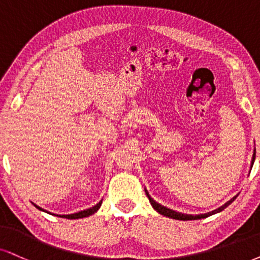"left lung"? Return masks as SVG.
Here are the masks:
<instances>
[{"mask_svg": "<svg viewBox=\"0 0 260 260\" xmlns=\"http://www.w3.org/2000/svg\"><path fill=\"white\" fill-rule=\"evenodd\" d=\"M254 158H255V151H254V153H253V159H252V166H253V163H254ZM146 192V196H147V198H149V200H150V203H151V205H152V208L156 210L157 212H159L160 215H163V216H166V217H169V218H174V219H180V221H192V219H200V218H206V217H209V216H211V215H213V213H217V212H221L222 210H224L226 206L228 205H231V204L234 202V200L236 199V197L238 196H235L234 198L233 199H231L229 200L228 203H225L224 205L223 206H221V208H218L217 210H215V211H212V212H209V213H204V215H185V213H180V212H176V211H173V210H170V209H168V208H166V206H163V205H160V204H158V203H156L154 202V200L151 198V197L149 196V193H147V190H145Z\"/></svg>", "mask_w": 260, "mask_h": 260, "instance_id": "8db88e82", "label": "left lung"}]
</instances>
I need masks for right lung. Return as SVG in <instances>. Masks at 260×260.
<instances>
[{
	"label": "right lung",
	"instance_id": "add662e5",
	"mask_svg": "<svg viewBox=\"0 0 260 260\" xmlns=\"http://www.w3.org/2000/svg\"><path fill=\"white\" fill-rule=\"evenodd\" d=\"M101 205H102V202L98 203L97 205H94L93 208L87 209V210H84V211H80V212H77V213H73V215H56V216H58V217H62V218H68V219H77V218L88 217V216L93 215V213L96 212L97 210L101 208ZM36 208H38L39 210H42V211H45V210L41 209V208H39V206H37V205H36ZM47 212H48V211H47ZM48 213H49V212H48ZM51 215H52V213H51Z\"/></svg>",
	"mask_w": 260,
	"mask_h": 260
}]
</instances>
